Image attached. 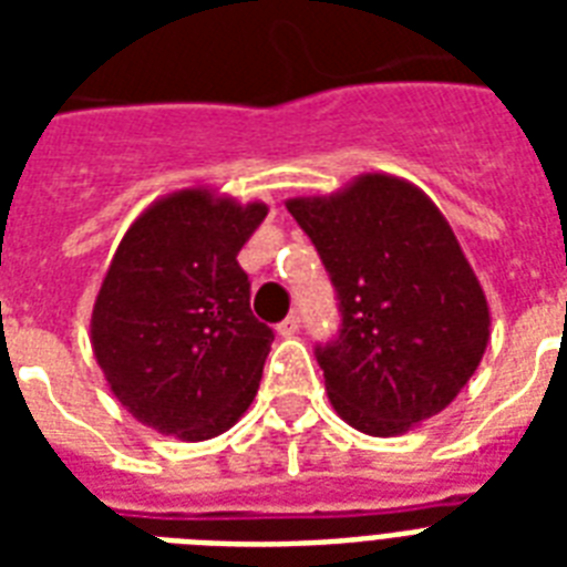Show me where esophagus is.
Wrapping results in <instances>:
<instances>
[{
	"instance_id": "34e87169",
	"label": "esophagus",
	"mask_w": 567,
	"mask_h": 567,
	"mask_svg": "<svg viewBox=\"0 0 567 567\" xmlns=\"http://www.w3.org/2000/svg\"><path fill=\"white\" fill-rule=\"evenodd\" d=\"M276 332H279V336H282V338H293V336H297V332H300V318H297V315H291V318H285L282 323H279V329H276Z\"/></svg>"
}]
</instances>
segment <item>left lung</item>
<instances>
[{
  "mask_svg": "<svg viewBox=\"0 0 567 567\" xmlns=\"http://www.w3.org/2000/svg\"><path fill=\"white\" fill-rule=\"evenodd\" d=\"M285 205L341 300V336L318 347L338 417L391 439L444 412L483 362L492 311L439 205L391 173Z\"/></svg>",
  "mask_w": 567,
  "mask_h": 567,
  "instance_id": "8db88e82",
  "label": "left lung"
}]
</instances>
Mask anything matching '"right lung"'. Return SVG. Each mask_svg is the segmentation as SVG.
I'll return each instance as SVG.
<instances>
[{
  "mask_svg": "<svg viewBox=\"0 0 567 567\" xmlns=\"http://www.w3.org/2000/svg\"><path fill=\"white\" fill-rule=\"evenodd\" d=\"M267 205L208 185L158 196L137 214L93 300L91 347L135 421L208 441L244 417L274 332L249 311L238 252Z\"/></svg>",
  "mask_w": 567,
  "mask_h": 567,
  "instance_id": "add662e5",
  "label": "right lung"
}]
</instances>
